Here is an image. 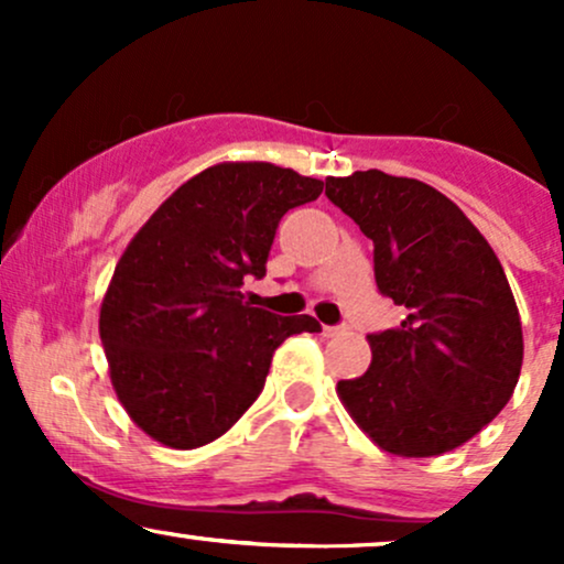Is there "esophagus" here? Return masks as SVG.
<instances>
[{"mask_svg": "<svg viewBox=\"0 0 564 564\" xmlns=\"http://www.w3.org/2000/svg\"><path fill=\"white\" fill-rule=\"evenodd\" d=\"M347 328L345 326H323V334L326 336H339V334H345Z\"/></svg>", "mask_w": 564, "mask_h": 564, "instance_id": "esophagus-1", "label": "esophagus"}]
</instances>
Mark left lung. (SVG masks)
Instances as JSON below:
<instances>
[{"instance_id":"8db88e82","label":"left lung","mask_w":564,"mask_h":564,"mask_svg":"<svg viewBox=\"0 0 564 564\" xmlns=\"http://www.w3.org/2000/svg\"><path fill=\"white\" fill-rule=\"evenodd\" d=\"M326 196L373 241L377 286L405 307L368 334L373 360L336 392L379 448L440 456L494 422L522 368V326L501 262L443 193L379 170L328 177Z\"/></svg>"}]
</instances>
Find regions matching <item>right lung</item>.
Listing matches in <instances>:
<instances>
[{
    "label": "right lung",
    "instance_id": "add662e5",
    "mask_svg": "<svg viewBox=\"0 0 564 564\" xmlns=\"http://www.w3.org/2000/svg\"><path fill=\"white\" fill-rule=\"evenodd\" d=\"M323 183L273 164H217L180 185L116 264L100 307L113 390L145 435L170 448L212 443L260 398L275 347L318 334L313 315L243 300L264 278L278 223Z\"/></svg>",
    "mask_w": 564,
    "mask_h": 564
}]
</instances>
